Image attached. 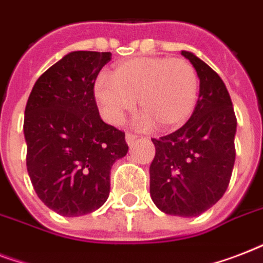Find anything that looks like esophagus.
<instances>
[{
  "label": "esophagus",
  "instance_id": "1",
  "mask_svg": "<svg viewBox=\"0 0 263 263\" xmlns=\"http://www.w3.org/2000/svg\"><path fill=\"white\" fill-rule=\"evenodd\" d=\"M136 139H138V136H136L135 134H129V132H128L127 135H125V142H127L129 146H131V144H134V142H135Z\"/></svg>",
  "mask_w": 263,
  "mask_h": 263
}]
</instances>
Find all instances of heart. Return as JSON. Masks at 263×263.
I'll return each mask as SVG.
<instances>
[{"mask_svg":"<svg viewBox=\"0 0 263 263\" xmlns=\"http://www.w3.org/2000/svg\"><path fill=\"white\" fill-rule=\"evenodd\" d=\"M199 78L190 61L171 57H135L117 64L111 76L99 75L94 95L103 117L120 124L135 109L143 125L171 129L184 124L195 107Z\"/></svg>","mask_w":263,"mask_h":263,"instance_id":"obj_1","label":"heart"}]
</instances>
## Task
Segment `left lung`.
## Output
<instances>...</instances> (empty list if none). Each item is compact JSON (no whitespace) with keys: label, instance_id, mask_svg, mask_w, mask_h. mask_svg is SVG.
Returning <instances> with one entry per match:
<instances>
[{"label":"left lung","instance_id":"1","mask_svg":"<svg viewBox=\"0 0 263 263\" xmlns=\"http://www.w3.org/2000/svg\"><path fill=\"white\" fill-rule=\"evenodd\" d=\"M181 54L196 69L199 97L191 117L173 134L152 139L150 195L161 212L196 217L222 198L235 165L236 116L224 82L191 51Z\"/></svg>","mask_w":263,"mask_h":263}]
</instances>
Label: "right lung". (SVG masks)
<instances>
[{
    "mask_svg": "<svg viewBox=\"0 0 263 263\" xmlns=\"http://www.w3.org/2000/svg\"><path fill=\"white\" fill-rule=\"evenodd\" d=\"M111 60L71 51L39 76L24 111L27 171L39 199L64 217L106 202L110 169L128 152L125 134L101 119L94 84Z\"/></svg>",
    "mask_w": 263,
    "mask_h": 263,
    "instance_id": "right-lung-1",
    "label": "right lung"
}]
</instances>
